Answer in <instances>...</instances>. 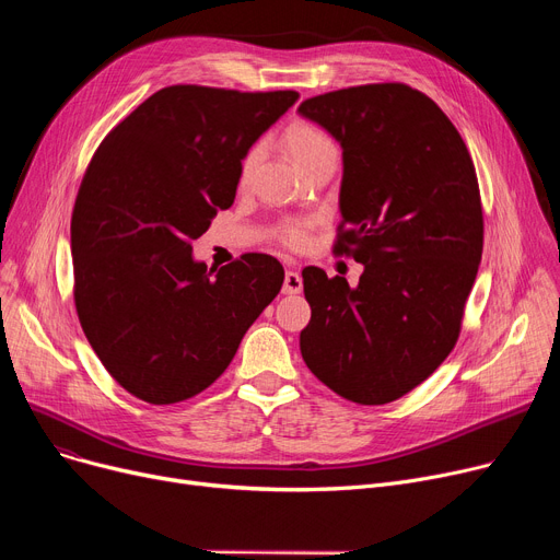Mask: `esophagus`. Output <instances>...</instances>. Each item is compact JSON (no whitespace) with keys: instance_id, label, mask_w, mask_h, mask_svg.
<instances>
[{"instance_id":"1","label":"esophagus","mask_w":560,"mask_h":560,"mask_svg":"<svg viewBox=\"0 0 560 560\" xmlns=\"http://www.w3.org/2000/svg\"><path fill=\"white\" fill-rule=\"evenodd\" d=\"M304 283H302V277L298 270H285V277H283V292L285 295H298V292H302Z\"/></svg>"}]
</instances>
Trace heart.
<instances>
[{
	"instance_id": "heart-1",
	"label": "heart",
	"mask_w": 560,
	"mask_h": 560,
	"mask_svg": "<svg viewBox=\"0 0 560 560\" xmlns=\"http://www.w3.org/2000/svg\"><path fill=\"white\" fill-rule=\"evenodd\" d=\"M283 142L288 147L290 156L295 159V163L302 170L313 165V163H317L319 159L338 156V147H336L334 138L325 129H319L313 122L298 120V122L288 125V129L283 131ZM258 161H260V147L258 144L249 147L247 154L241 161V167H238L241 184H249L252 182V176H254V172L258 167ZM308 226H311V222H306V220H288L279 229V238L285 245H290V247H300L306 241Z\"/></svg>"
}]
</instances>
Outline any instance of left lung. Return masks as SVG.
<instances>
[{"label":"left lung","instance_id":"obj_1","mask_svg":"<svg viewBox=\"0 0 560 560\" xmlns=\"http://www.w3.org/2000/svg\"><path fill=\"white\" fill-rule=\"evenodd\" d=\"M342 147L336 254L363 262L357 288L304 268L308 370L336 395L388 404L454 349L483 252L477 170L440 106L406 83H368L298 108Z\"/></svg>","mask_w":560,"mask_h":560}]
</instances>
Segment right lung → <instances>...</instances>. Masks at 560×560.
Segmentation results:
<instances>
[{
	"instance_id": "right-lung-1",
	"label": "right lung",
	"mask_w": 560,
	"mask_h": 560,
	"mask_svg": "<svg viewBox=\"0 0 560 560\" xmlns=\"http://www.w3.org/2000/svg\"><path fill=\"white\" fill-rule=\"evenodd\" d=\"M295 91L167 85L110 129L72 211L74 306L106 372L147 404L199 395L283 285L270 254L220 270L192 258L229 209L249 147Z\"/></svg>"
}]
</instances>
